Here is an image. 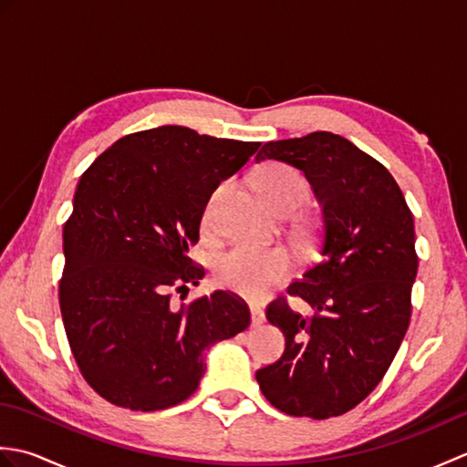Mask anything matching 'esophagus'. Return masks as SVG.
<instances>
[{
    "mask_svg": "<svg viewBox=\"0 0 467 467\" xmlns=\"http://www.w3.org/2000/svg\"><path fill=\"white\" fill-rule=\"evenodd\" d=\"M251 323H253V327H261L265 323V313L254 305L251 306Z\"/></svg>",
    "mask_w": 467,
    "mask_h": 467,
    "instance_id": "34e87169",
    "label": "esophagus"
}]
</instances>
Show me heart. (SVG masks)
<instances>
[{
    "instance_id": "b5f03b06",
    "label": "heart",
    "mask_w": 467,
    "mask_h": 467,
    "mask_svg": "<svg viewBox=\"0 0 467 467\" xmlns=\"http://www.w3.org/2000/svg\"><path fill=\"white\" fill-rule=\"evenodd\" d=\"M256 191L263 202L273 213L283 208H296L306 194V182L299 171L289 164L269 162L256 172ZM211 218V206L206 208L204 221ZM291 271L289 254L283 249H263V246L239 244L226 251L216 263V279L226 289L239 293L246 299H261L275 285L286 279Z\"/></svg>"
}]
</instances>
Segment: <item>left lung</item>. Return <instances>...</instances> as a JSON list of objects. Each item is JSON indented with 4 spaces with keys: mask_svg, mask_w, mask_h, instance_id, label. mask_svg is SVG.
I'll list each match as a JSON object with an SVG mask.
<instances>
[{
    "mask_svg": "<svg viewBox=\"0 0 467 467\" xmlns=\"http://www.w3.org/2000/svg\"><path fill=\"white\" fill-rule=\"evenodd\" d=\"M279 161L305 172L321 206V261L266 319L285 335L279 361L256 371L261 391L295 418L327 420L353 410L389 369L408 331L418 275L413 214L383 164L333 132L266 142L256 162Z\"/></svg>",
    "mask_w": 467,
    "mask_h": 467,
    "instance_id": "obj_1",
    "label": "left lung"
}]
</instances>
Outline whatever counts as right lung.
<instances>
[{
  "label": "right lung",
  "mask_w": 467,
  "mask_h": 467,
  "mask_svg": "<svg viewBox=\"0 0 467 467\" xmlns=\"http://www.w3.org/2000/svg\"><path fill=\"white\" fill-rule=\"evenodd\" d=\"M259 146L158 126L116 140L82 174L64 226L59 309L84 379L106 401L132 411L182 403L208 347L249 327L233 293L174 306L171 291L204 276L188 249L208 198Z\"/></svg>",
  "instance_id": "right-lung-1"
}]
</instances>
